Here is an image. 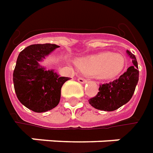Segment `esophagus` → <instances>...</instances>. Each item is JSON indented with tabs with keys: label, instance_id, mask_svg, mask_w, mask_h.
<instances>
[{
	"label": "esophagus",
	"instance_id": "obj_1",
	"mask_svg": "<svg viewBox=\"0 0 153 153\" xmlns=\"http://www.w3.org/2000/svg\"><path fill=\"white\" fill-rule=\"evenodd\" d=\"M77 81H78L80 83H82V84H84V83H86V82H87V81H86L85 79L82 78V77H79V78L77 79Z\"/></svg>",
	"mask_w": 153,
	"mask_h": 153
}]
</instances>
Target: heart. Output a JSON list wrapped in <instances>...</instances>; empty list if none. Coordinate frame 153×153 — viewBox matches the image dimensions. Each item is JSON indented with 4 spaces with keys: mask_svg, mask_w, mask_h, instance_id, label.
<instances>
[{
    "mask_svg": "<svg viewBox=\"0 0 153 153\" xmlns=\"http://www.w3.org/2000/svg\"><path fill=\"white\" fill-rule=\"evenodd\" d=\"M126 61L123 55L111 52L85 56L79 59L76 65L88 74H97L102 79H112L122 73Z\"/></svg>",
    "mask_w": 153,
    "mask_h": 153,
    "instance_id": "heart-1",
    "label": "heart"
}]
</instances>
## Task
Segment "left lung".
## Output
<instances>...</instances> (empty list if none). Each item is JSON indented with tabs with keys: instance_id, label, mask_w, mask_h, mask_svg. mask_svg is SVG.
<instances>
[{
	"instance_id": "left-lung-1",
	"label": "left lung",
	"mask_w": 153,
	"mask_h": 153,
	"mask_svg": "<svg viewBox=\"0 0 153 153\" xmlns=\"http://www.w3.org/2000/svg\"><path fill=\"white\" fill-rule=\"evenodd\" d=\"M126 53L132 59L133 66L128 68L120 78L100 85L98 94L89 100L94 108L104 111H114L127 104L132 98L138 82L139 71L136 57L128 50Z\"/></svg>"
}]
</instances>
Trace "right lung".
<instances>
[{"label":"right lung","mask_w":153,"mask_h":153,"mask_svg":"<svg viewBox=\"0 0 153 153\" xmlns=\"http://www.w3.org/2000/svg\"><path fill=\"white\" fill-rule=\"evenodd\" d=\"M57 48L56 44H32L17 57L13 73L16 96L23 105L37 113L48 111L58 105L62 86L69 80L39 63Z\"/></svg>","instance_id":"1"}]
</instances>
